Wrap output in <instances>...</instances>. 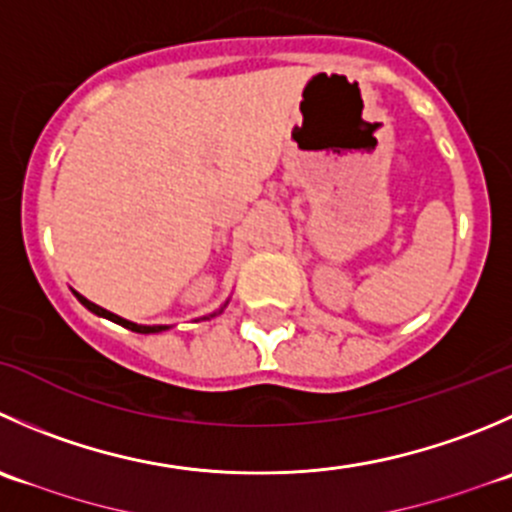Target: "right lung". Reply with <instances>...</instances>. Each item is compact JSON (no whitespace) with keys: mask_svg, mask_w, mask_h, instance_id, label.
Masks as SVG:
<instances>
[{"mask_svg":"<svg viewBox=\"0 0 512 512\" xmlns=\"http://www.w3.org/2000/svg\"><path fill=\"white\" fill-rule=\"evenodd\" d=\"M74 297H77V300L82 302V305L87 307L89 312H94V315H99V317H107V320L117 322V325L127 327V330H132V332H142V335H150V332H162V330H167V325H137V322L124 320V317L114 315V312H109V310H104V307H99V305H94V302H89L87 297H82V295H79V292H74Z\"/></svg>","mask_w":512,"mask_h":512,"instance_id":"add662e5","label":"right lung"}]
</instances>
